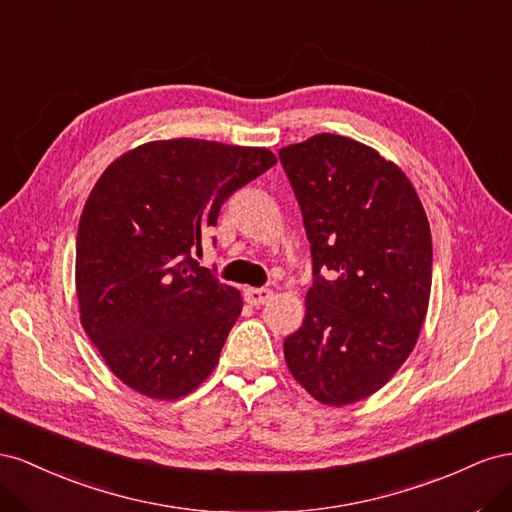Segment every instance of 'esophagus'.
Here are the masks:
<instances>
[{"label": "esophagus", "instance_id": "obj_1", "mask_svg": "<svg viewBox=\"0 0 512 512\" xmlns=\"http://www.w3.org/2000/svg\"><path fill=\"white\" fill-rule=\"evenodd\" d=\"M272 298V291L266 287H246L244 289V300L251 306H261Z\"/></svg>", "mask_w": 512, "mask_h": 512}]
</instances>
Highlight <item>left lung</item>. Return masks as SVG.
<instances>
[{"instance_id":"1","label":"left lung","mask_w":512,"mask_h":512,"mask_svg":"<svg viewBox=\"0 0 512 512\" xmlns=\"http://www.w3.org/2000/svg\"><path fill=\"white\" fill-rule=\"evenodd\" d=\"M311 242L302 326L283 343L298 384L326 405L369 397L399 371L425 321L433 246L405 173L354 139L279 150Z\"/></svg>"}]
</instances>
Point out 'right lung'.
<instances>
[{
    "instance_id": "1",
    "label": "right lung",
    "mask_w": 512,
    "mask_h": 512,
    "mask_svg": "<svg viewBox=\"0 0 512 512\" xmlns=\"http://www.w3.org/2000/svg\"><path fill=\"white\" fill-rule=\"evenodd\" d=\"M274 163L266 148L171 139L100 175L79 221L77 298L83 330L126 386L173 401L214 371L242 300L195 253L223 203Z\"/></svg>"
}]
</instances>
